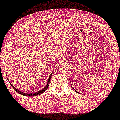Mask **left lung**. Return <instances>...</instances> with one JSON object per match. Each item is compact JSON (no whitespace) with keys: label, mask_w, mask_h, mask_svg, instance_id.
<instances>
[{"label":"left lung","mask_w":120,"mask_h":120,"mask_svg":"<svg viewBox=\"0 0 120 120\" xmlns=\"http://www.w3.org/2000/svg\"><path fill=\"white\" fill-rule=\"evenodd\" d=\"M73 90H75V91H76V92H77V91H76V90H75V88H73Z\"/></svg>","instance_id":"obj_1"}]
</instances>
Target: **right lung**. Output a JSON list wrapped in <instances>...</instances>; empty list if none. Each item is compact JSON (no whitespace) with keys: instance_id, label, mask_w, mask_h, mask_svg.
<instances>
[{"instance_id":"1","label":"right lung","mask_w":120,"mask_h":120,"mask_svg":"<svg viewBox=\"0 0 120 120\" xmlns=\"http://www.w3.org/2000/svg\"><path fill=\"white\" fill-rule=\"evenodd\" d=\"M53 72H52L51 73V75H50V77H49V79H48V81H47V83L46 86H45L44 88H43V89L41 90H40V91H38V92H33V93H30V94H28V93H25V92H21V91H20L19 90H18V89L17 88H15L14 87V86H13V84H12L10 82V81L8 80V77H7V79H8V81H9L10 84L11 86H12V87L14 89L15 91H16V92H18V94H19L20 95H24V96H28V97H33V96H36V95H40L41 94H43V92H44V91H45V90L47 89V88L49 87V84H50V80H51V76H52V74Z\"/></svg>"}]
</instances>
